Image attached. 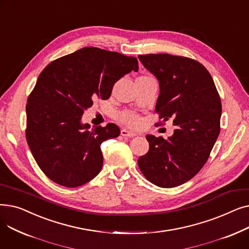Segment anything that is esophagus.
<instances>
[{"instance_id":"esophagus-1","label":"esophagus","mask_w":249,"mask_h":249,"mask_svg":"<svg viewBox=\"0 0 249 249\" xmlns=\"http://www.w3.org/2000/svg\"><path fill=\"white\" fill-rule=\"evenodd\" d=\"M121 135L124 137H133V136H136L137 133L130 131V130H127V129H121Z\"/></svg>"}]
</instances>
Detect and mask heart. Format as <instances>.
Returning a JSON list of instances; mask_svg holds the SVG:
<instances>
[{
	"label": "heart",
	"instance_id": "b5f03b06",
	"mask_svg": "<svg viewBox=\"0 0 249 249\" xmlns=\"http://www.w3.org/2000/svg\"><path fill=\"white\" fill-rule=\"evenodd\" d=\"M140 77H148V76H140ZM118 119H119L122 123L130 126H136L139 124V117L132 112H122L118 115Z\"/></svg>",
	"mask_w": 249,
	"mask_h": 249
}]
</instances>
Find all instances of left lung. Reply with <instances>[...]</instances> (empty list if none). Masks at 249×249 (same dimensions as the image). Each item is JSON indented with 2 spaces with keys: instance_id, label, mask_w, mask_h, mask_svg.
<instances>
[{
  "instance_id": "left-lung-1",
  "label": "left lung",
  "mask_w": 249,
  "mask_h": 249,
  "mask_svg": "<svg viewBox=\"0 0 249 249\" xmlns=\"http://www.w3.org/2000/svg\"><path fill=\"white\" fill-rule=\"evenodd\" d=\"M160 84L155 112L177 127L167 139L146 135L148 152L138 159L144 177L155 186L174 188L204 166L220 133L222 106L214 81L203 64L171 54L139 55Z\"/></svg>"
}]
</instances>
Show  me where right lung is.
Segmentation results:
<instances>
[{
	"label": "right lung",
	"instance_id": "1",
	"mask_svg": "<svg viewBox=\"0 0 249 249\" xmlns=\"http://www.w3.org/2000/svg\"><path fill=\"white\" fill-rule=\"evenodd\" d=\"M138 71L135 57L85 47L49 63L39 74L26 115V139L37 164L56 184L75 188L101 172L102 142L118 137L113 123L82 122L96 99L110 98L117 81Z\"/></svg>",
	"mask_w": 249,
	"mask_h": 249
}]
</instances>
